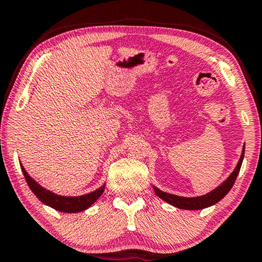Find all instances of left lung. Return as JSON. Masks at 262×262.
I'll return each mask as SVG.
<instances>
[{
  "instance_id": "left-lung-1",
  "label": "left lung",
  "mask_w": 262,
  "mask_h": 262,
  "mask_svg": "<svg viewBox=\"0 0 262 262\" xmlns=\"http://www.w3.org/2000/svg\"><path fill=\"white\" fill-rule=\"evenodd\" d=\"M243 157H245V147H243V152L242 155H241L238 164L236 165L235 170H233L231 175H230L218 188H215L214 190H212L211 193H208L206 195H202V196H196V198H183V196H177V195L165 193V191H162L155 188L156 194L158 195L160 199H163L164 201H166L167 204L172 205V206L175 207L182 208V210H201V208L210 207L212 205L217 204L218 201H221L232 188L233 183H235L236 181V177L239 172L241 165H242Z\"/></svg>"
}]
</instances>
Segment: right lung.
Masks as SVG:
<instances>
[{
  "instance_id": "1",
  "label": "right lung",
  "mask_w": 262,
  "mask_h": 262,
  "mask_svg": "<svg viewBox=\"0 0 262 262\" xmlns=\"http://www.w3.org/2000/svg\"><path fill=\"white\" fill-rule=\"evenodd\" d=\"M21 170L24 176H25L26 182L31 188V190L33 191V194L43 202V204L48 205L55 210L60 212H66V213H76V212L85 211L90 206H92L95 204L96 200H98V198L103 194L104 188L100 187L99 189H97L92 193L81 195V196H61V195H56L51 191L45 189V188L40 187L36 181L31 179L29 173L25 171L24 166L21 165Z\"/></svg>"
}]
</instances>
